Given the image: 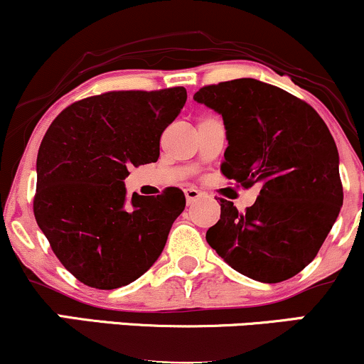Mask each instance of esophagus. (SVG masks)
Segmentation results:
<instances>
[{
    "mask_svg": "<svg viewBox=\"0 0 364 364\" xmlns=\"http://www.w3.org/2000/svg\"><path fill=\"white\" fill-rule=\"evenodd\" d=\"M185 196H186V202L191 203V202H195V200L202 198L203 193L200 190H196L195 186H188L185 190Z\"/></svg>",
    "mask_w": 364,
    "mask_h": 364,
    "instance_id": "obj_1",
    "label": "esophagus"
}]
</instances>
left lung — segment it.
Listing matches in <instances>:
<instances>
[{
    "label": "left lung",
    "instance_id": "left-lung-1",
    "mask_svg": "<svg viewBox=\"0 0 364 364\" xmlns=\"http://www.w3.org/2000/svg\"><path fill=\"white\" fill-rule=\"evenodd\" d=\"M193 99L223 116L224 176L245 188L262 185L243 214L220 198L207 243L253 281L291 279L316 257L344 200L327 124L310 104L255 78L203 87Z\"/></svg>",
    "mask_w": 364,
    "mask_h": 364
}]
</instances>
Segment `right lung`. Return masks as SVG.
<instances>
[{"mask_svg":"<svg viewBox=\"0 0 364 364\" xmlns=\"http://www.w3.org/2000/svg\"><path fill=\"white\" fill-rule=\"evenodd\" d=\"M186 102L185 87L121 90L66 107L46 132L37 154L34 215L54 255L95 289L128 286L164 250L181 190L127 195L129 164L159 159L161 135Z\"/></svg>","mask_w":364,"mask_h":364,"instance_id":"right-lung-1","label":"right lung"}]
</instances>
